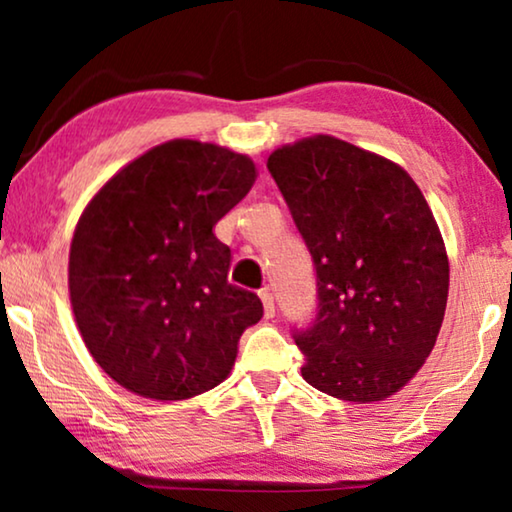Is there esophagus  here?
Returning <instances> with one entry per match:
<instances>
[{
	"label": "esophagus",
	"instance_id": "1",
	"mask_svg": "<svg viewBox=\"0 0 512 512\" xmlns=\"http://www.w3.org/2000/svg\"><path fill=\"white\" fill-rule=\"evenodd\" d=\"M261 300L265 307V317H275V296L270 289H261Z\"/></svg>",
	"mask_w": 512,
	"mask_h": 512
}]
</instances>
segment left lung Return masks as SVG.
<instances>
[{
  "instance_id": "obj_1",
  "label": "left lung",
  "mask_w": 512,
  "mask_h": 512,
  "mask_svg": "<svg viewBox=\"0 0 512 512\" xmlns=\"http://www.w3.org/2000/svg\"><path fill=\"white\" fill-rule=\"evenodd\" d=\"M317 272V314L293 328L305 382L342 401H382L436 345L450 263L410 174L377 153L317 135L270 153Z\"/></svg>"
}]
</instances>
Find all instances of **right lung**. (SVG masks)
<instances>
[{
  "label": "right lung",
  "mask_w": 512,
  "mask_h": 512,
  "mask_svg": "<svg viewBox=\"0 0 512 512\" xmlns=\"http://www.w3.org/2000/svg\"><path fill=\"white\" fill-rule=\"evenodd\" d=\"M254 181L242 153L174 139L125 165L81 214L72 310L88 352L132 394L184 401L209 391L261 321V298L228 282L230 249L212 230Z\"/></svg>",
  "instance_id": "1"
}]
</instances>
